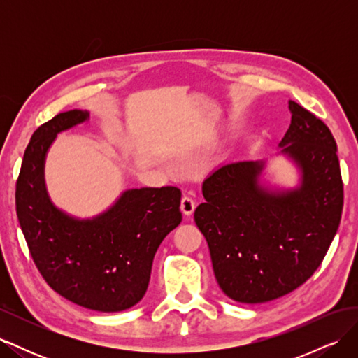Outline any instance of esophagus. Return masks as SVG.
Returning a JSON list of instances; mask_svg holds the SVG:
<instances>
[{"label": "esophagus", "instance_id": "1", "mask_svg": "<svg viewBox=\"0 0 358 358\" xmlns=\"http://www.w3.org/2000/svg\"><path fill=\"white\" fill-rule=\"evenodd\" d=\"M196 200H194L191 196H183L182 197V201H180V208H182V212L185 215H192L194 210H196Z\"/></svg>", "mask_w": 358, "mask_h": 358}]
</instances>
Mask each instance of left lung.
Wrapping results in <instances>:
<instances>
[{
  "instance_id": "obj_1",
  "label": "left lung",
  "mask_w": 358,
  "mask_h": 358,
  "mask_svg": "<svg viewBox=\"0 0 358 358\" xmlns=\"http://www.w3.org/2000/svg\"><path fill=\"white\" fill-rule=\"evenodd\" d=\"M288 109L291 125L280 146L300 166L301 187L268 194L257 182L262 162H229L206 178V201L194 212L218 285L241 303L275 300L305 284L341 222L343 183L336 140L305 107L289 100Z\"/></svg>"
}]
</instances>
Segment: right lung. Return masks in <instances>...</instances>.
<instances>
[{"label": "right lung", "instance_id": "1", "mask_svg": "<svg viewBox=\"0 0 358 358\" xmlns=\"http://www.w3.org/2000/svg\"><path fill=\"white\" fill-rule=\"evenodd\" d=\"M88 119L70 110L40 125L25 149L16 180V213L36 267L48 285L76 305L121 312L142 300L162 239L182 221L176 187L129 189L91 221L53 206L43 180L55 136Z\"/></svg>", "mask_w": 358, "mask_h": 358}]
</instances>
